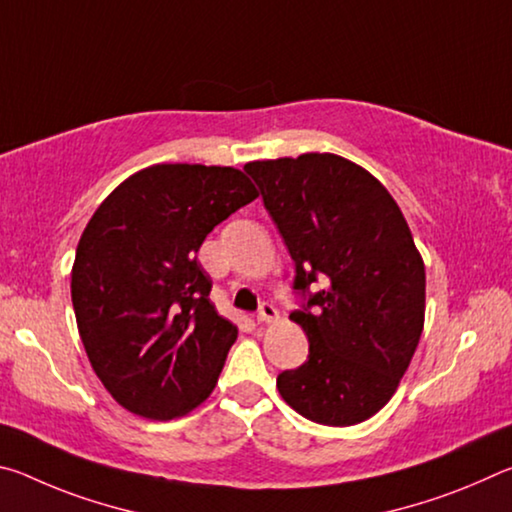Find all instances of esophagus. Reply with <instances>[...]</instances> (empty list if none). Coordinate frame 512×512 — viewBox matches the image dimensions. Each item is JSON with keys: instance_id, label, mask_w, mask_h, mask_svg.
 Wrapping results in <instances>:
<instances>
[{"instance_id": "esophagus-1", "label": "esophagus", "mask_w": 512, "mask_h": 512, "mask_svg": "<svg viewBox=\"0 0 512 512\" xmlns=\"http://www.w3.org/2000/svg\"><path fill=\"white\" fill-rule=\"evenodd\" d=\"M277 318V309L271 305V302H262L257 309V320L259 323H273Z\"/></svg>"}]
</instances>
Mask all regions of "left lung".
<instances>
[{"label":"left lung","mask_w":512,"mask_h":512,"mask_svg":"<svg viewBox=\"0 0 512 512\" xmlns=\"http://www.w3.org/2000/svg\"><path fill=\"white\" fill-rule=\"evenodd\" d=\"M266 212L296 264L291 318L302 366L277 375L291 409L350 427L391 400L424 325V264L386 187L334 153L248 162Z\"/></svg>","instance_id":"left-lung-1"}]
</instances>
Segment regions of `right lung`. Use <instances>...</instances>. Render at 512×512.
Returning <instances> with one entry per match:
<instances>
[{
    "mask_svg": "<svg viewBox=\"0 0 512 512\" xmlns=\"http://www.w3.org/2000/svg\"><path fill=\"white\" fill-rule=\"evenodd\" d=\"M255 198L239 169L155 164L124 180L85 225L72 268L76 325L124 409L173 420L214 391L237 327L210 302L196 253Z\"/></svg>",
    "mask_w": 512,
    "mask_h": 512,
    "instance_id": "add662e5",
    "label": "right lung"
}]
</instances>
